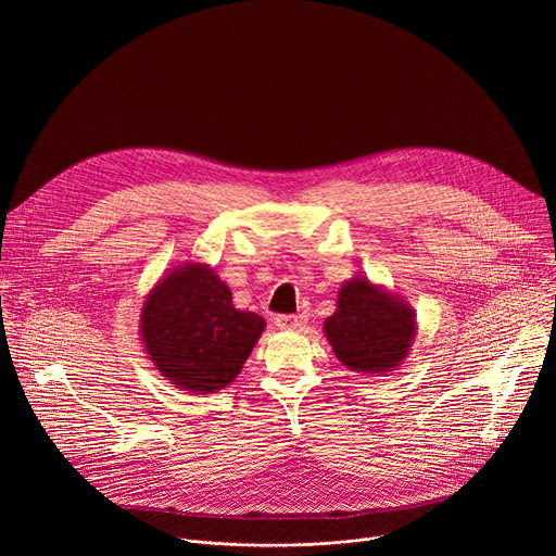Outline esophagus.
<instances>
[{"instance_id":"34e87169","label":"esophagus","mask_w":556,"mask_h":556,"mask_svg":"<svg viewBox=\"0 0 556 556\" xmlns=\"http://www.w3.org/2000/svg\"><path fill=\"white\" fill-rule=\"evenodd\" d=\"M305 324V319L301 314H277L275 316V326L279 330H296Z\"/></svg>"}]
</instances>
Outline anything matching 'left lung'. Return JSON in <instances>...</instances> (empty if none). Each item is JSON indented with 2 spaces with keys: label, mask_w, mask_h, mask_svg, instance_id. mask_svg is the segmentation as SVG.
<instances>
[{
  "label": "left lung",
  "mask_w": 556,
  "mask_h": 556,
  "mask_svg": "<svg viewBox=\"0 0 556 556\" xmlns=\"http://www.w3.org/2000/svg\"><path fill=\"white\" fill-rule=\"evenodd\" d=\"M337 358L356 374H391L401 369L414 345L416 309L367 277L345 281L337 309L324 324Z\"/></svg>",
  "instance_id": "8db88e82"
}]
</instances>
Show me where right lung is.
Listing matches in <instances>:
<instances>
[{
    "label": "right lung",
    "instance_id": "obj_1",
    "mask_svg": "<svg viewBox=\"0 0 556 556\" xmlns=\"http://www.w3.org/2000/svg\"><path fill=\"white\" fill-rule=\"evenodd\" d=\"M266 321L237 309L208 264L185 262L144 296L140 339L155 369L176 389L211 393L242 371Z\"/></svg>",
    "mask_w": 556,
    "mask_h": 556
}]
</instances>
